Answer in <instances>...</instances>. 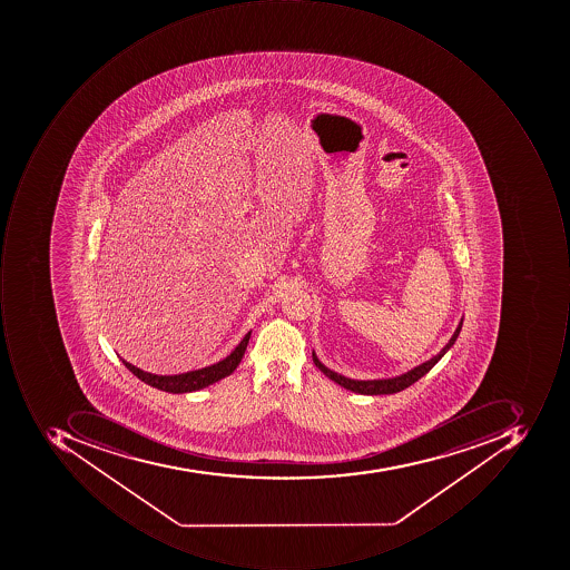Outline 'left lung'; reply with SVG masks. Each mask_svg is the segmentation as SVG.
Listing matches in <instances>:
<instances>
[{"label": "left lung", "mask_w": 570, "mask_h": 570, "mask_svg": "<svg viewBox=\"0 0 570 570\" xmlns=\"http://www.w3.org/2000/svg\"><path fill=\"white\" fill-rule=\"evenodd\" d=\"M462 322L464 318H461L459 322L458 328H455L454 335H452L451 341L443 346V350L440 351L436 356H433L432 360L424 361L421 365L414 366L410 372L402 373L399 376H392V379H379V380H354L347 379V376L338 375V373L332 372L331 368L321 363V360L316 357L315 351H313V363H315L316 368L321 370L325 376L334 380L335 384L341 385V387L347 389V391L356 392V394L363 395H385V394H395V392L404 391V389L413 385L414 382L421 379V376L426 375L433 366L442 360L443 354L446 351L451 350L454 346L455 341H458L459 334H461Z\"/></svg>", "instance_id": "1"}]
</instances>
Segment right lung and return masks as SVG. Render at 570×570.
Segmentation results:
<instances>
[{
    "label": "right lung",
    "mask_w": 570,
    "mask_h": 570,
    "mask_svg": "<svg viewBox=\"0 0 570 570\" xmlns=\"http://www.w3.org/2000/svg\"><path fill=\"white\" fill-rule=\"evenodd\" d=\"M249 335H252V332H248V334L243 337L242 343L232 351V354L220 360L219 363L205 366V368L194 370V372L179 373V375H154V373L137 368V366L125 361L124 357H121V361H124V365L127 366L137 379H140L141 382H146L150 387L159 389V391L164 392H171V394H185V392H195L204 387H209V385L216 384V382H219L224 376L232 375V373L238 368L239 361H242L243 354H245Z\"/></svg>",
    "instance_id": "add662e5"
}]
</instances>
